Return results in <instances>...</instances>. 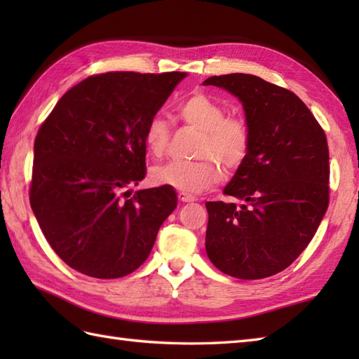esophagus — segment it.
I'll use <instances>...</instances> for the list:
<instances>
[{"mask_svg": "<svg viewBox=\"0 0 359 359\" xmlns=\"http://www.w3.org/2000/svg\"><path fill=\"white\" fill-rule=\"evenodd\" d=\"M179 201L180 202H194L196 197L188 194V193H184V191H179Z\"/></svg>", "mask_w": 359, "mask_h": 359, "instance_id": "obj_1", "label": "esophagus"}]
</instances>
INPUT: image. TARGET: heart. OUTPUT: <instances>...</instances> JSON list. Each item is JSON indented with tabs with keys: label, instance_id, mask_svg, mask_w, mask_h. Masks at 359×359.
<instances>
[{
	"label": "heart",
	"instance_id": "b5f03b06",
	"mask_svg": "<svg viewBox=\"0 0 359 359\" xmlns=\"http://www.w3.org/2000/svg\"><path fill=\"white\" fill-rule=\"evenodd\" d=\"M179 114L188 125L199 129L202 139L197 154L205 157L197 162H168L151 171L156 185L172 187L188 194H199L219 184L224 171L215 158L222 160L228 168H238L247 157L250 131L243 120L225 117L222 104L205 94H193L179 104ZM170 128L162 117H152L144 128L143 142L152 156H162ZM213 158L211 159L210 157Z\"/></svg>",
	"mask_w": 359,
	"mask_h": 359
}]
</instances>
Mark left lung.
Segmentation results:
<instances>
[{
	"mask_svg": "<svg viewBox=\"0 0 359 359\" xmlns=\"http://www.w3.org/2000/svg\"><path fill=\"white\" fill-rule=\"evenodd\" d=\"M202 85L238 97L250 131L247 157L224 188L239 203H205V250L228 276H273L306 250L329 207L325 134L299 97L256 75H215Z\"/></svg>",
	"mask_w": 359,
	"mask_h": 359,
	"instance_id": "1",
	"label": "left lung"
}]
</instances>
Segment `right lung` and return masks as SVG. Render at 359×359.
I'll list each match as a JSON object with an SVG mask.
<instances>
[{
    "label": "right lung",
    "mask_w": 359,
    "mask_h": 359,
    "mask_svg": "<svg viewBox=\"0 0 359 359\" xmlns=\"http://www.w3.org/2000/svg\"><path fill=\"white\" fill-rule=\"evenodd\" d=\"M187 75H93L67 90L41 125L30 207L71 269L116 279L147 261L177 194L163 185L126 199L128 188L144 179V128Z\"/></svg>",
    "instance_id": "1"
}]
</instances>
